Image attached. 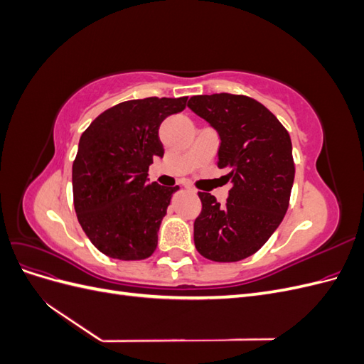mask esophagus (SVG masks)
<instances>
[{
    "label": "esophagus",
    "mask_w": 364,
    "mask_h": 364,
    "mask_svg": "<svg viewBox=\"0 0 364 364\" xmlns=\"http://www.w3.org/2000/svg\"><path fill=\"white\" fill-rule=\"evenodd\" d=\"M183 186H185V190H188V191H191V193L194 191V188H193L191 185H183Z\"/></svg>",
    "instance_id": "obj_1"
}]
</instances>
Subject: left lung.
Segmentation results:
<instances>
[{"label":"left lung","instance_id":"obj_1","mask_svg":"<svg viewBox=\"0 0 364 364\" xmlns=\"http://www.w3.org/2000/svg\"><path fill=\"white\" fill-rule=\"evenodd\" d=\"M188 107L217 130V165L232 183L225 206L199 193L196 249L217 262L245 259L262 247L287 213L294 181L290 135L266 106L246 95H194Z\"/></svg>","mask_w":364,"mask_h":364}]
</instances>
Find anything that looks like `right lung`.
Segmentation results:
<instances>
[{
	"label": "right lung",
	"instance_id": "1",
	"mask_svg": "<svg viewBox=\"0 0 364 364\" xmlns=\"http://www.w3.org/2000/svg\"><path fill=\"white\" fill-rule=\"evenodd\" d=\"M185 106L186 97L123 102L82 134L73 164L74 208L85 234L105 255L134 261L155 252L179 186L149 182V165L164 156L161 123Z\"/></svg>",
	"mask_w": 364,
	"mask_h": 364
}]
</instances>
